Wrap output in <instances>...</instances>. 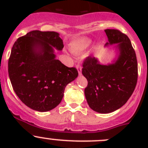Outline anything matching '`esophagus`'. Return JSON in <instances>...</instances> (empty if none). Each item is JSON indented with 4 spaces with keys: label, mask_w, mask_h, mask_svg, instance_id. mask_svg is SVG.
<instances>
[{
    "label": "esophagus",
    "mask_w": 148,
    "mask_h": 148,
    "mask_svg": "<svg viewBox=\"0 0 148 148\" xmlns=\"http://www.w3.org/2000/svg\"><path fill=\"white\" fill-rule=\"evenodd\" d=\"M76 68L77 69V71H78V73L79 74H82V66L80 65L77 64V66H76Z\"/></svg>",
    "instance_id": "esophagus-1"
}]
</instances>
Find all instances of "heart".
<instances>
[{
    "mask_svg": "<svg viewBox=\"0 0 148 148\" xmlns=\"http://www.w3.org/2000/svg\"><path fill=\"white\" fill-rule=\"evenodd\" d=\"M92 41L88 38H82L74 40L70 44V49L74 53H81L89 47Z\"/></svg>",
    "mask_w": 148,
    "mask_h": 148,
    "instance_id": "1",
    "label": "heart"
}]
</instances>
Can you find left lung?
I'll return each instance as SVG.
<instances>
[{
    "instance_id": "8db88e82",
    "label": "left lung",
    "mask_w": 148,
    "mask_h": 148,
    "mask_svg": "<svg viewBox=\"0 0 148 148\" xmlns=\"http://www.w3.org/2000/svg\"><path fill=\"white\" fill-rule=\"evenodd\" d=\"M104 31L109 41L105 46L117 44L118 58L112 64L103 65L94 56H88L82 72L88 82L84 94L89 107L107 114L127 102L135 90L138 75L136 54L127 36L117 29Z\"/></svg>"
}]
</instances>
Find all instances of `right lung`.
I'll return each instance as SVG.
<instances>
[{"label":"right lung","mask_w":148,"mask_h":148,"mask_svg":"<svg viewBox=\"0 0 148 148\" xmlns=\"http://www.w3.org/2000/svg\"><path fill=\"white\" fill-rule=\"evenodd\" d=\"M63 41L54 31H32L19 37L8 59V74L16 95L31 109L47 112L62 101L66 86L78 77L74 67L56 59Z\"/></svg>","instance_id":"obj_1"}]
</instances>
